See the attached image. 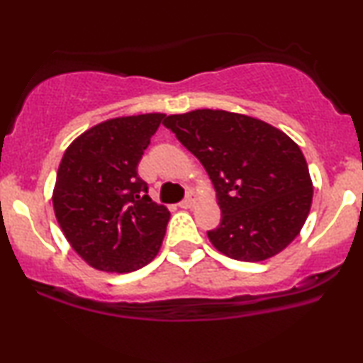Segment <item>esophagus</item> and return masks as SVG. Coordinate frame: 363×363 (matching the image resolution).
Masks as SVG:
<instances>
[{"instance_id": "34e87169", "label": "esophagus", "mask_w": 363, "mask_h": 363, "mask_svg": "<svg viewBox=\"0 0 363 363\" xmlns=\"http://www.w3.org/2000/svg\"><path fill=\"white\" fill-rule=\"evenodd\" d=\"M193 205H195V195H193V193L190 191L186 195V198L185 200H183L182 203H180V208H191Z\"/></svg>"}]
</instances>
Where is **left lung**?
I'll use <instances>...</instances> for the list:
<instances>
[{"label": "left lung", "instance_id": "left-lung-1", "mask_svg": "<svg viewBox=\"0 0 363 363\" xmlns=\"http://www.w3.org/2000/svg\"><path fill=\"white\" fill-rule=\"evenodd\" d=\"M210 175L221 223L208 231L218 251L264 261L299 235L312 182L301 148L269 123L226 111H193L163 121Z\"/></svg>", "mask_w": 363, "mask_h": 363}]
</instances>
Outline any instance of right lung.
<instances>
[{
  "label": "right lung",
  "mask_w": 363,
  "mask_h": 363,
  "mask_svg": "<svg viewBox=\"0 0 363 363\" xmlns=\"http://www.w3.org/2000/svg\"><path fill=\"white\" fill-rule=\"evenodd\" d=\"M163 118H112L84 132L64 153L54 213L74 251L99 271H137L160 250L170 211L152 201L137 167Z\"/></svg>",
  "instance_id": "add662e5"
}]
</instances>
